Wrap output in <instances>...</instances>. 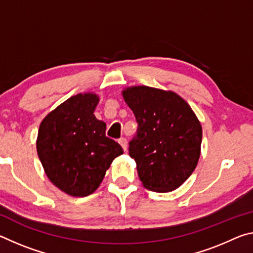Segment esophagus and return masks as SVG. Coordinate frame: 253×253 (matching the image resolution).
I'll list each match as a JSON object with an SVG mask.
<instances>
[{
	"label": "esophagus",
	"instance_id": "obj_1",
	"mask_svg": "<svg viewBox=\"0 0 253 253\" xmlns=\"http://www.w3.org/2000/svg\"><path fill=\"white\" fill-rule=\"evenodd\" d=\"M118 143L121 144V146L123 147L124 151L126 152L127 151V139L126 138H121V139L118 140Z\"/></svg>",
	"mask_w": 253,
	"mask_h": 253
}]
</instances>
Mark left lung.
<instances>
[{
  "mask_svg": "<svg viewBox=\"0 0 253 253\" xmlns=\"http://www.w3.org/2000/svg\"><path fill=\"white\" fill-rule=\"evenodd\" d=\"M124 100L138 123L129 155L143 186L158 193L176 190L198 165L202 126L190 105L174 91L134 85Z\"/></svg>",
  "mask_w": 253,
  "mask_h": 253,
  "instance_id": "1",
  "label": "left lung"
}]
</instances>
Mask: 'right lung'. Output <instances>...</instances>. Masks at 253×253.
<instances>
[{
  "mask_svg": "<svg viewBox=\"0 0 253 253\" xmlns=\"http://www.w3.org/2000/svg\"><path fill=\"white\" fill-rule=\"evenodd\" d=\"M98 102L93 92L72 96L46 115L38 131L37 152L46 176L75 198L93 193L124 153L106 136V124L93 115Z\"/></svg>",
  "mask_w": 253,
  "mask_h": 253,
  "instance_id": "add662e5",
  "label": "right lung"
}]
</instances>
